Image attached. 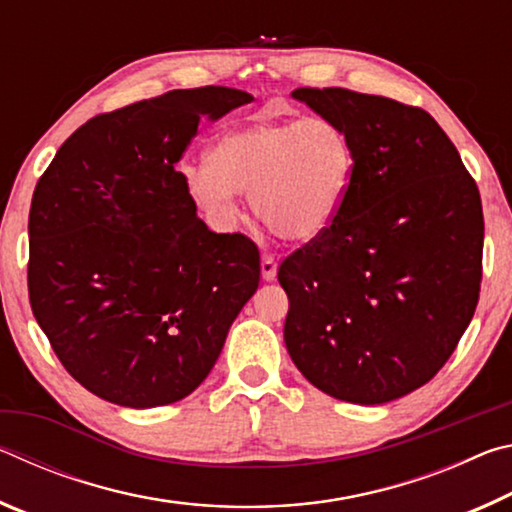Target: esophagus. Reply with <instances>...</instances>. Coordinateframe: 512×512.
Masks as SVG:
<instances>
[{"label": "esophagus", "mask_w": 512, "mask_h": 512, "mask_svg": "<svg viewBox=\"0 0 512 512\" xmlns=\"http://www.w3.org/2000/svg\"><path fill=\"white\" fill-rule=\"evenodd\" d=\"M275 275H277V262H275V257H273V255H264V257H262V277H264L266 282H273Z\"/></svg>", "instance_id": "esophagus-1"}]
</instances>
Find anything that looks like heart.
Listing matches in <instances>:
<instances>
[{
  "label": "heart",
  "mask_w": 512,
  "mask_h": 512,
  "mask_svg": "<svg viewBox=\"0 0 512 512\" xmlns=\"http://www.w3.org/2000/svg\"><path fill=\"white\" fill-rule=\"evenodd\" d=\"M350 137L329 119H257L221 133L207 151V167L187 171L198 205L235 214L232 192L250 194L257 219L275 237L311 244L339 216L352 183Z\"/></svg>",
  "instance_id": "heart-1"
}]
</instances>
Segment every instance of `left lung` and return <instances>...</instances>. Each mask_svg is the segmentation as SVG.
I'll return each instance as SVG.
<instances>
[{"label": "left lung", "instance_id": "1", "mask_svg": "<svg viewBox=\"0 0 512 512\" xmlns=\"http://www.w3.org/2000/svg\"><path fill=\"white\" fill-rule=\"evenodd\" d=\"M293 99L343 128L354 173L329 230L277 271L284 343L318 391L393 402L445 366L474 316L479 187L422 108L343 88H298Z\"/></svg>", "mask_w": 512, "mask_h": 512}]
</instances>
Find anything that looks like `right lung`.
Wrapping results in <instances>:
<instances>
[{"instance_id":"add662e5","label":"right lung","mask_w":512,"mask_h":512,"mask_svg":"<svg viewBox=\"0 0 512 512\" xmlns=\"http://www.w3.org/2000/svg\"><path fill=\"white\" fill-rule=\"evenodd\" d=\"M253 97L173 90L67 137L29 212V300L65 370L101 400L153 409L194 393L259 287V250L196 216L176 169L201 119Z\"/></svg>"}]
</instances>
